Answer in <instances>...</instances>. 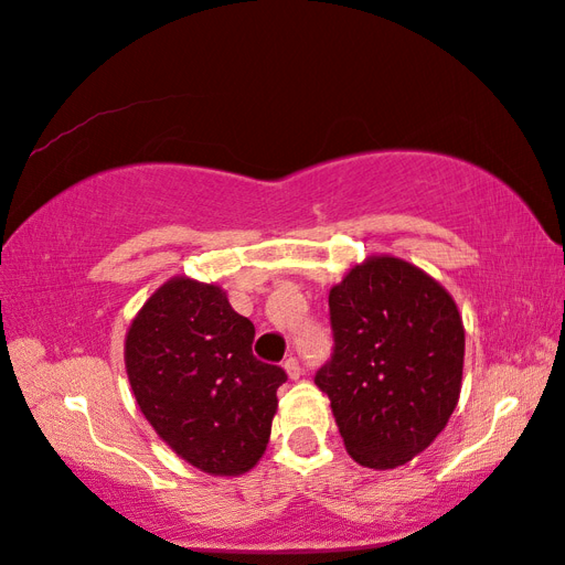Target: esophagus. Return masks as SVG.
<instances>
[{"label":"esophagus","mask_w":565,"mask_h":565,"mask_svg":"<svg viewBox=\"0 0 565 565\" xmlns=\"http://www.w3.org/2000/svg\"><path fill=\"white\" fill-rule=\"evenodd\" d=\"M284 369H286V374H289L294 381H296V379H301V374H303L301 362H298L296 356H289V359H286V362H284Z\"/></svg>","instance_id":"34e87169"}]
</instances>
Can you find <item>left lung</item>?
I'll return each mask as SVG.
<instances>
[{"label":"left lung","instance_id":"8db88e82","mask_svg":"<svg viewBox=\"0 0 565 565\" xmlns=\"http://www.w3.org/2000/svg\"><path fill=\"white\" fill-rule=\"evenodd\" d=\"M328 393L352 459L395 468L427 449L459 401L463 322L454 298L413 264L371 257L330 291Z\"/></svg>","mask_w":565,"mask_h":565}]
</instances>
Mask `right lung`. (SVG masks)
Returning a JSON list of instances; mask_svg holds the SVG:
<instances>
[{
	"instance_id": "right-lung-1",
	"label": "right lung",
	"mask_w": 565,
	"mask_h": 565,
	"mask_svg": "<svg viewBox=\"0 0 565 565\" xmlns=\"http://www.w3.org/2000/svg\"><path fill=\"white\" fill-rule=\"evenodd\" d=\"M255 326L218 286L172 279L126 338V371L142 415L191 466L249 471L267 449L281 366L252 354Z\"/></svg>"
}]
</instances>
